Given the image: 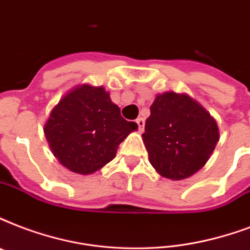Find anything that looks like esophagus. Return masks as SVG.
Instances as JSON below:
<instances>
[{"instance_id":"1","label":"esophagus","mask_w":250,"mask_h":250,"mask_svg":"<svg viewBox=\"0 0 250 250\" xmlns=\"http://www.w3.org/2000/svg\"><path fill=\"white\" fill-rule=\"evenodd\" d=\"M136 123H138V125H139V131H140V132H143V129H144V125H146L144 119H143V118H138V119H136Z\"/></svg>"}]
</instances>
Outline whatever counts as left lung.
<instances>
[{
  "instance_id": "left-lung-1",
  "label": "left lung",
  "mask_w": 250,
  "mask_h": 250,
  "mask_svg": "<svg viewBox=\"0 0 250 250\" xmlns=\"http://www.w3.org/2000/svg\"><path fill=\"white\" fill-rule=\"evenodd\" d=\"M143 142L156 171L180 181L205 167L219 142V128L197 101L167 91L150 106Z\"/></svg>"
}]
</instances>
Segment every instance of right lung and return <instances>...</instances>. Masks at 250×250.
Masks as SVG:
<instances>
[{
    "instance_id": "right-lung-1",
    "label": "right lung",
    "mask_w": 250,
    "mask_h": 250,
    "mask_svg": "<svg viewBox=\"0 0 250 250\" xmlns=\"http://www.w3.org/2000/svg\"><path fill=\"white\" fill-rule=\"evenodd\" d=\"M138 129L127 122L102 86L79 85L52 108L44 135L59 163L77 174H91L110 163L118 146Z\"/></svg>"
}]
</instances>
